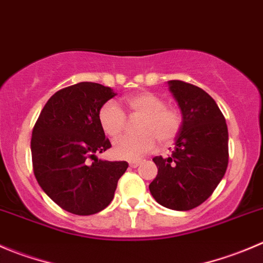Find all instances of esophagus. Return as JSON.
<instances>
[{"instance_id": "1", "label": "esophagus", "mask_w": 263, "mask_h": 263, "mask_svg": "<svg viewBox=\"0 0 263 263\" xmlns=\"http://www.w3.org/2000/svg\"><path fill=\"white\" fill-rule=\"evenodd\" d=\"M140 163H141V160H129V162H128V164H129V167H132V168H136L137 165L140 164Z\"/></svg>"}]
</instances>
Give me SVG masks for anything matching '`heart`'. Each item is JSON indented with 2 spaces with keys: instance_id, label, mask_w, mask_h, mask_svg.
<instances>
[{
  "instance_id": "b5f03b06",
  "label": "heart",
  "mask_w": 263,
  "mask_h": 263,
  "mask_svg": "<svg viewBox=\"0 0 263 263\" xmlns=\"http://www.w3.org/2000/svg\"><path fill=\"white\" fill-rule=\"evenodd\" d=\"M134 116L142 117L137 126V136H124L113 145V153L121 159H139L160 145L175 141L182 127V114L177 108L168 106L162 96L154 92L134 93L124 99ZM98 121L106 136L117 139L126 128V116L114 101H106L98 113Z\"/></svg>"
}]
</instances>
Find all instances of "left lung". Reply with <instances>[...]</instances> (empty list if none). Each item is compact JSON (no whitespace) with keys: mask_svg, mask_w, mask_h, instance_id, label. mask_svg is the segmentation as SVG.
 Segmentation results:
<instances>
[{"mask_svg":"<svg viewBox=\"0 0 263 263\" xmlns=\"http://www.w3.org/2000/svg\"><path fill=\"white\" fill-rule=\"evenodd\" d=\"M182 113V127L168 158L154 157L157 177L149 185L160 205L175 211L198 207L212 195L229 164V132L216 101L202 88L168 81Z\"/></svg>","mask_w":263,"mask_h":263,"instance_id":"8db88e82","label":"left lung"}]
</instances>
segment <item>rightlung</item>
<instances>
[{
    "label": "right lung",
    "mask_w": 263,
    "mask_h": 263,
    "mask_svg": "<svg viewBox=\"0 0 263 263\" xmlns=\"http://www.w3.org/2000/svg\"><path fill=\"white\" fill-rule=\"evenodd\" d=\"M116 95L93 82L61 88L48 99L33 127L35 178L59 207L73 215H95L108 207L128 168L127 162L96 157L111 147L99 124V109Z\"/></svg>",
    "instance_id": "right-lung-1"
}]
</instances>
